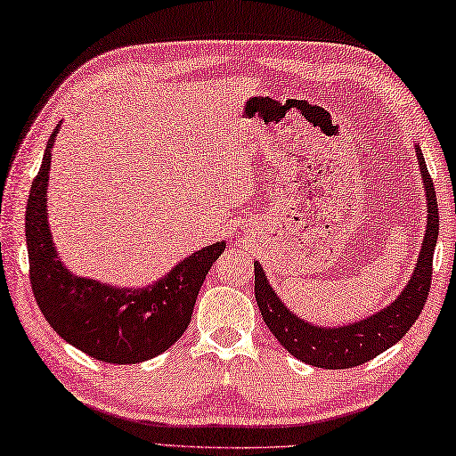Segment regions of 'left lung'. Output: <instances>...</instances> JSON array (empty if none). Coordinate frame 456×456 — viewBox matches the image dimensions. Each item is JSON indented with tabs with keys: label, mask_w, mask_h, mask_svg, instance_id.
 Masks as SVG:
<instances>
[{
	"label": "left lung",
	"mask_w": 456,
	"mask_h": 456,
	"mask_svg": "<svg viewBox=\"0 0 456 456\" xmlns=\"http://www.w3.org/2000/svg\"><path fill=\"white\" fill-rule=\"evenodd\" d=\"M415 153L427 197V229L409 283L385 309L369 314L367 319L346 322L341 327L313 325L287 307L285 301L271 287L261 263L255 261V301L259 305L263 321L267 322L271 333L295 359L321 369L357 367L399 343L412 327V322L419 319L428 297L430 277H433L438 209L433 179L428 175L419 143H415Z\"/></svg>",
	"instance_id": "obj_1"
}]
</instances>
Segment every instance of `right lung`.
<instances>
[{"label":"right lung","instance_id":"right-lung-1","mask_svg":"<svg viewBox=\"0 0 456 456\" xmlns=\"http://www.w3.org/2000/svg\"><path fill=\"white\" fill-rule=\"evenodd\" d=\"M60 129L57 123L26 209L29 279L37 307L63 341L89 357L113 365L153 359L185 333L205 275L227 243L203 247L145 287H118L71 273L57 255L47 221L52 147Z\"/></svg>","mask_w":456,"mask_h":456}]
</instances>
